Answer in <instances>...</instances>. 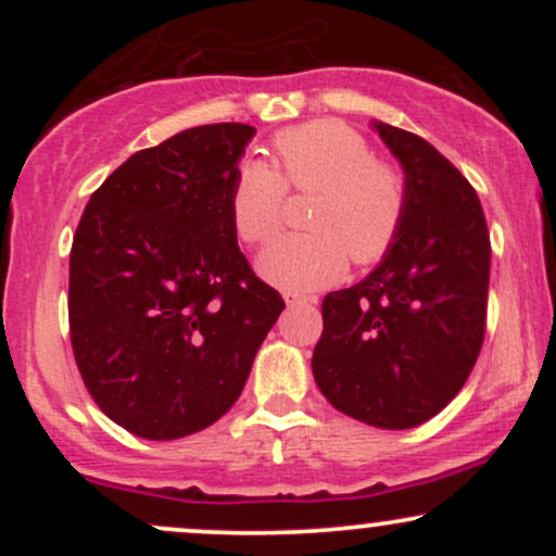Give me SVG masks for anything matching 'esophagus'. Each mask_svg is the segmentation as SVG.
<instances>
[{
  "instance_id": "1",
  "label": "esophagus",
  "mask_w": 556,
  "mask_h": 556,
  "mask_svg": "<svg viewBox=\"0 0 556 556\" xmlns=\"http://www.w3.org/2000/svg\"><path fill=\"white\" fill-rule=\"evenodd\" d=\"M285 300H287V305H308V303H316L314 295H300V292H285Z\"/></svg>"
}]
</instances>
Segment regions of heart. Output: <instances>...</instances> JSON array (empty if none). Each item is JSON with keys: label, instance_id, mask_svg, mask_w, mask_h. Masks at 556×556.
<instances>
[{"label": "heart", "instance_id": "1", "mask_svg": "<svg viewBox=\"0 0 556 556\" xmlns=\"http://www.w3.org/2000/svg\"><path fill=\"white\" fill-rule=\"evenodd\" d=\"M279 172L242 162L229 185V219L248 245H264L285 219L287 188L316 193L308 235H287L266 248L258 271L285 292L334 285L353 264L371 266L397 242L410 206L407 177L381 162L374 146L337 119L287 127L271 140Z\"/></svg>", "mask_w": 556, "mask_h": 556}]
</instances>
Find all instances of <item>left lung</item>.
<instances>
[{"instance_id":"1","label":"left lung","mask_w":556,"mask_h":556,"mask_svg":"<svg viewBox=\"0 0 556 556\" xmlns=\"http://www.w3.org/2000/svg\"><path fill=\"white\" fill-rule=\"evenodd\" d=\"M400 159L410 206L392 251L329 292L314 379L344 416L376 429L426 424L460 392L486 334L491 242L473 185L416 132L374 123Z\"/></svg>"}]
</instances>
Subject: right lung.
I'll use <instances>...</instances> for the list:
<instances>
[{
	"mask_svg": "<svg viewBox=\"0 0 556 556\" xmlns=\"http://www.w3.org/2000/svg\"><path fill=\"white\" fill-rule=\"evenodd\" d=\"M256 127L216 123L132 154L88 201L70 251V342L106 418L154 442L219 420L285 300L253 274L229 185Z\"/></svg>",
	"mask_w": 556,
	"mask_h": 556,
	"instance_id": "right-lung-1",
	"label": "right lung"
}]
</instances>
